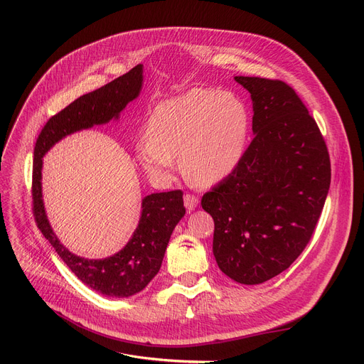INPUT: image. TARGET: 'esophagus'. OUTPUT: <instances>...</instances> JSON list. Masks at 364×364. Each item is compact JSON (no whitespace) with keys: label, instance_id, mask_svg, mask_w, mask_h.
Wrapping results in <instances>:
<instances>
[{"label":"esophagus","instance_id":"obj_1","mask_svg":"<svg viewBox=\"0 0 364 364\" xmlns=\"http://www.w3.org/2000/svg\"><path fill=\"white\" fill-rule=\"evenodd\" d=\"M198 202H199V199L195 195H186L184 196V206H186L188 213L193 211V209L198 206Z\"/></svg>","mask_w":364,"mask_h":364}]
</instances>
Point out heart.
I'll return each mask as SVG.
<instances>
[{"instance_id":"heart-1","label":"heart","mask_w":364,"mask_h":364,"mask_svg":"<svg viewBox=\"0 0 364 364\" xmlns=\"http://www.w3.org/2000/svg\"><path fill=\"white\" fill-rule=\"evenodd\" d=\"M146 136L137 141L136 151L151 178L166 180L176 159H181L190 181L213 186L230 174L242 158L247 110L232 92L192 88L153 109Z\"/></svg>"}]
</instances>
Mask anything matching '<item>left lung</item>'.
<instances>
[{
	"label": "left lung",
	"mask_w": 364,
	"mask_h": 364,
	"mask_svg": "<svg viewBox=\"0 0 364 364\" xmlns=\"http://www.w3.org/2000/svg\"><path fill=\"white\" fill-rule=\"evenodd\" d=\"M251 92L252 131L236 168L202 196L224 274L258 284L289 269L311 240L331 186L328 146L295 90L235 76Z\"/></svg>",
	"instance_id": "8db88e82"
}]
</instances>
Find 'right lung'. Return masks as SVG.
<instances>
[{
    "label": "right lung",
    "mask_w": 364,
    "mask_h": 364,
    "mask_svg": "<svg viewBox=\"0 0 364 364\" xmlns=\"http://www.w3.org/2000/svg\"><path fill=\"white\" fill-rule=\"evenodd\" d=\"M141 82L143 66L137 65L102 88L81 95L47 121L33 149L32 211L38 228L82 283L95 292L117 298L143 291L158 274L171 233L186 214L183 190L146 196L137 230L124 250L105 259H85L70 254L51 230L41 199V168L43 156L60 139L118 118L119 112L139 95Z\"/></svg>",
    "instance_id": "right-lung-1"
}]
</instances>
